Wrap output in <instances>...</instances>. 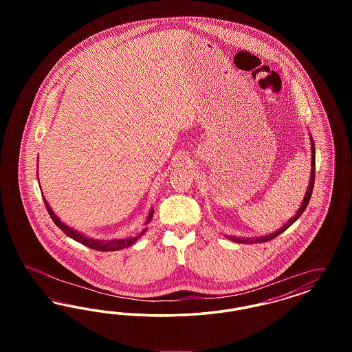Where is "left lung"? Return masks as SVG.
Returning a JSON list of instances; mask_svg holds the SVG:
<instances>
[{"mask_svg":"<svg viewBox=\"0 0 352 352\" xmlns=\"http://www.w3.org/2000/svg\"><path fill=\"white\" fill-rule=\"evenodd\" d=\"M310 145H311V170H310V181L307 184V190H306V194L303 197V201H302L300 208L297 210L296 215L293 218L289 219L284 226L277 230L276 232L273 234H265V236H254V237H234V236H227L230 240H232L234 243H240V244H254V243H265V241H270L272 239L277 237L278 234H283L285 230H287L297 219L300 218L302 215V212L306 210L310 198H311V194H313V187H314V179H316V148H314V141H313V137L310 135Z\"/></svg>","mask_w":352,"mask_h":352,"instance_id":"1","label":"left lung"}]
</instances>
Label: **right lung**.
<instances>
[{
  "mask_svg": "<svg viewBox=\"0 0 352 352\" xmlns=\"http://www.w3.org/2000/svg\"><path fill=\"white\" fill-rule=\"evenodd\" d=\"M36 173H38V171H36ZM43 201H45V204H46V208H47V211H49V214H50L51 219L54 220V223H55L65 234H67L68 237L74 239L75 241L83 244V245L88 247V248H92V250H95V251L113 252L120 251V250H124V248H128V247L133 245L134 243L148 231V228H144L140 234H135L134 236H129V237H124V239H109V240H104V239H102V240H100V239L88 237L87 234H82V232H79V231H76V230L68 227L67 224H65L60 219L58 218V217L55 215V212L52 211L49 201H46L45 197H43ZM153 215H154V210H153V207H151V211H149V214H148L146 221H145V226L151 223Z\"/></svg>",
  "mask_w": 352,
  "mask_h": 352,
  "instance_id": "1",
  "label": "right lung"
}]
</instances>
